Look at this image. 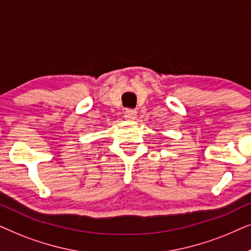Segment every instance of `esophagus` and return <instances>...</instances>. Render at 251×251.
I'll return each instance as SVG.
<instances>
[{"mask_svg":"<svg viewBox=\"0 0 251 251\" xmlns=\"http://www.w3.org/2000/svg\"><path fill=\"white\" fill-rule=\"evenodd\" d=\"M136 116H137L136 109L128 108V109H126V111L125 112V118H126V120H130V121H131V120H135Z\"/></svg>","mask_w":251,"mask_h":251,"instance_id":"obj_1","label":"esophagus"}]
</instances>
